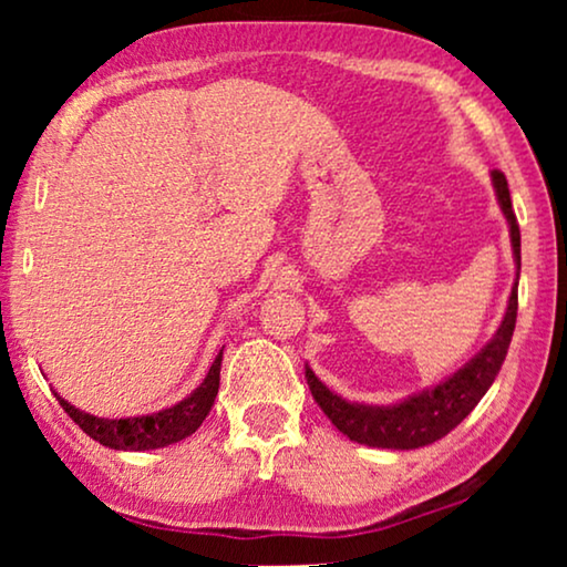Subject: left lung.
<instances>
[{"instance_id": "obj_1", "label": "left lung", "mask_w": 567, "mask_h": 567, "mask_svg": "<svg viewBox=\"0 0 567 567\" xmlns=\"http://www.w3.org/2000/svg\"><path fill=\"white\" fill-rule=\"evenodd\" d=\"M493 188L498 196L501 212L508 221L511 247H514L516 260V284L511 289L506 315H503L501 328L495 330L491 343L480 348L475 359H470L464 367L444 382L413 394V398L394 402V405H361V402H348L328 390L315 371L307 367L305 377L309 392L322 413L330 417L332 425L359 444L377 449H417L429 446L433 441L444 439L449 431L456 429L467 417L483 394L491 390V384L498 377V371L506 361L511 338L516 328V309H518V270H522V231L511 206V193L506 175L501 169H493Z\"/></svg>"}]
</instances>
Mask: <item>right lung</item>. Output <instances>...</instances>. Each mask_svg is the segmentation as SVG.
<instances>
[{"instance_id": "right-lung-1", "label": "right lung", "mask_w": 567, "mask_h": 567, "mask_svg": "<svg viewBox=\"0 0 567 567\" xmlns=\"http://www.w3.org/2000/svg\"><path fill=\"white\" fill-rule=\"evenodd\" d=\"M224 351V348H221ZM221 351L216 355L212 369L200 386H196L188 398L177 402L173 408L159 410L152 415L138 417H97L84 413V410L69 405L64 398L56 400L66 410L69 417L87 433L90 439L100 441L107 449H118V452H146V449H162L177 441L188 439L190 433L198 431V425L206 421L208 410H212L216 392H219V371H221Z\"/></svg>"}]
</instances>
